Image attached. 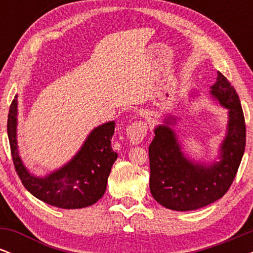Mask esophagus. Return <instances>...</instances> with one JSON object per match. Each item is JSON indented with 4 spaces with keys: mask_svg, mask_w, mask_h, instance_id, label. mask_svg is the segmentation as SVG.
<instances>
[{
    "mask_svg": "<svg viewBox=\"0 0 253 253\" xmlns=\"http://www.w3.org/2000/svg\"><path fill=\"white\" fill-rule=\"evenodd\" d=\"M147 133V126L144 121H134L127 127V138L132 144H140Z\"/></svg>",
    "mask_w": 253,
    "mask_h": 253,
    "instance_id": "34e87169",
    "label": "esophagus"
}]
</instances>
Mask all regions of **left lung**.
I'll return each mask as SVG.
<instances>
[{
    "label": "left lung",
    "instance_id": "8db88e82",
    "mask_svg": "<svg viewBox=\"0 0 253 253\" xmlns=\"http://www.w3.org/2000/svg\"><path fill=\"white\" fill-rule=\"evenodd\" d=\"M211 92L228 109L227 135L221 145L220 162L193 163L182 153L169 126L161 125L155 129L149 146L150 190L153 199L169 210L194 211L219 200L233 183L242 162L246 127L239 96L221 72H217Z\"/></svg>",
    "mask_w": 253,
    "mask_h": 253
}]
</instances>
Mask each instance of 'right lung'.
<instances>
[{"label": "right lung", "mask_w": 253, "mask_h": 253, "mask_svg": "<svg viewBox=\"0 0 253 253\" xmlns=\"http://www.w3.org/2000/svg\"><path fill=\"white\" fill-rule=\"evenodd\" d=\"M16 108L17 96L10 104L7 132L14 168L26 189L40 201L65 210L84 208L97 202L106 191L110 169L118 158L112 149L114 121L95 128L74 159L40 178L28 172L17 153Z\"/></svg>", "instance_id": "1"}]
</instances>
